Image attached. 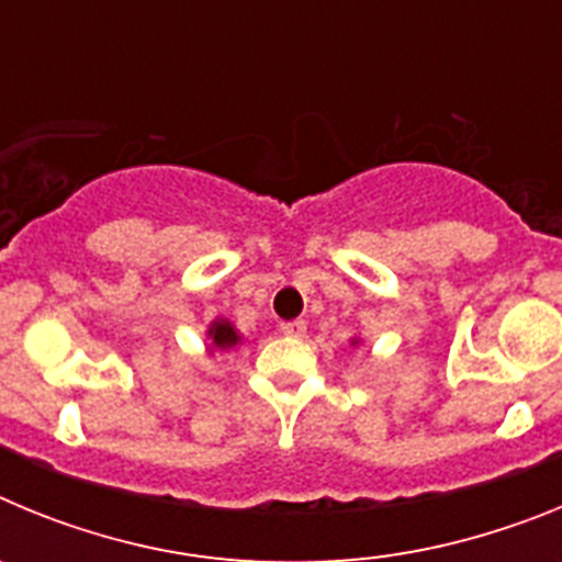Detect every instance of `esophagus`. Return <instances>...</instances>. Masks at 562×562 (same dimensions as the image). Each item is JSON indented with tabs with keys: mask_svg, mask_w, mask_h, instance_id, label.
<instances>
[{
	"mask_svg": "<svg viewBox=\"0 0 562 562\" xmlns=\"http://www.w3.org/2000/svg\"><path fill=\"white\" fill-rule=\"evenodd\" d=\"M281 331H284L286 337H304L306 324L304 321H286V324H281Z\"/></svg>",
	"mask_w": 562,
	"mask_h": 562,
	"instance_id": "34e87169",
	"label": "esophagus"
}]
</instances>
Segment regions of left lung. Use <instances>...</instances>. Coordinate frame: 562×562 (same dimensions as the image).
Instances as JSON below:
<instances>
[{
    "label": "left lung",
    "instance_id": "left-lung-1",
    "mask_svg": "<svg viewBox=\"0 0 562 562\" xmlns=\"http://www.w3.org/2000/svg\"><path fill=\"white\" fill-rule=\"evenodd\" d=\"M351 346H360V337H351Z\"/></svg>",
    "mask_w": 562,
    "mask_h": 562
}]
</instances>
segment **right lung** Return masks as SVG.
I'll return each instance as SVG.
<instances>
[{"label": "right lung", "mask_w": 562, "mask_h": 562, "mask_svg": "<svg viewBox=\"0 0 562 562\" xmlns=\"http://www.w3.org/2000/svg\"><path fill=\"white\" fill-rule=\"evenodd\" d=\"M207 355L213 351H231L241 342V335H238L236 326L227 321V317H216L211 326H207Z\"/></svg>", "instance_id": "1"}]
</instances>
